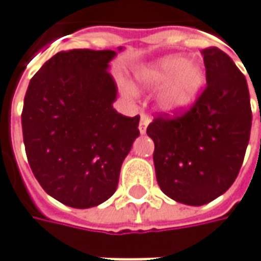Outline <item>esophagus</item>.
<instances>
[{"label":"esophagus","mask_w":261,"mask_h":261,"mask_svg":"<svg viewBox=\"0 0 261 261\" xmlns=\"http://www.w3.org/2000/svg\"><path fill=\"white\" fill-rule=\"evenodd\" d=\"M149 124V117L147 114H144L141 113V118H140V125H138V130L141 134H145V131H147V125Z\"/></svg>","instance_id":"obj_1"}]
</instances>
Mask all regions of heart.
Returning a JSON list of instances; mask_svg holds the SVG:
<instances>
[{
  "label": "heart",
  "instance_id": "b5f03b06",
  "mask_svg": "<svg viewBox=\"0 0 261 261\" xmlns=\"http://www.w3.org/2000/svg\"><path fill=\"white\" fill-rule=\"evenodd\" d=\"M137 83L144 89H161L158 106L169 114L187 112L195 105L205 85V70L185 56L171 55L151 62L136 73Z\"/></svg>",
  "mask_w": 261,
  "mask_h": 261
}]
</instances>
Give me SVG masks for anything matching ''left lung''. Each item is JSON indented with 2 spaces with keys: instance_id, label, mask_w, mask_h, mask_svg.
Returning a JSON list of instances; mask_svg holds the SVG:
<instances>
[{
  "instance_id": "obj_1",
  "label": "left lung",
  "mask_w": 261,
  "mask_h": 261,
  "mask_svg": "<svg viewBox=\"0 0 261 261\" xmlns=\"http://www.w3.org/2000/svg\"><path fill=\"white\" fill-rule=\"evenodd\" d=\"M206 87L181 116L160 114L147 127L156 182L179 203L200 206L238 178L249 144L251 107L245 74L219 48L202 50Z\"/></svg>"
}]
</instances>
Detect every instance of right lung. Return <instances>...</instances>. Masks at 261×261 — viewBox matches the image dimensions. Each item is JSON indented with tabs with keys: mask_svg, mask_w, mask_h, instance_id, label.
<instances>
[{
	"mask_svg": "<svg viewBox=\"0 0 261 261\" xmlns=\"http://www.w3.org/2000/svg\"><path fill=\"white\" fill-rule=\"evenodd\" d=\"M116 55L59 52L31 79L23 99L29 167L46 194L70 207L97 206L116 192L121 164L140 136V116L113 109L117 86L107 70Z\"/></svg>",
	"mask_w": 261,
	"mask_h": 261,
	"instance_id": "add662e5",
	"label": "right lung"
}]
</instances>
